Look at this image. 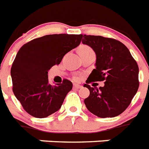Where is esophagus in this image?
Returning a JSON list of instances; mask_svg holds the SVG:
<instances>
[{
  "label": "esophagus",
  "instance_id": "1",
  "mask_svg": "<svg viewBox=\"0 0 149 149\" xmlns=\"http://www.w3.org/2000/svg\"><path fill=\"white\" fill-rule=\"evenodd\" d=\"M73 88L75 89H79V88H81L82 86L81 85H79V84H73Z\"/></svg>",
  "mask_w": 149,
  "mask_h": 149
}]
</instances>
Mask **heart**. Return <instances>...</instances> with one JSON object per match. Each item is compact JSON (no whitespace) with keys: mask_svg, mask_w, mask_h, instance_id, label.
I'll return each instance as SVG.
<instances>
[{"mask_svg":"<svg viewBox=\"0 0 149 149\" xmlns=\"http://www.w3.org/2000/svg\"><path fill=\"white\" fill-rule=\"evenodd\" d=\"M91 51H92V49H91V47L87 46V45H82V46L79 47V52H91ZM74 79L78 80V77H75Z\"/></svg>","mask_w":149,"mask_h":149,"instance_id":"1","label":"heart"}]
</instances>
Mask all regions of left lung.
<instances>
[{"instance_id":"1","label":"left lung","mask_w":149,"mask_h":149,"mask_svg":"<svg viewBox=\"0 0 149 149\" xmlns=\"http://www.w3.org/2000/svg\"><path fill=\"white\" fill-rule=\"evenodd\" d=\"M83 38L82 43L90 46L96 54V68L84 84L90 91L84 104L97 117L118 116L128 108L139 89L138 64L119 41L86 34ZM103 80L105 85L99 89L87 84Z\"/></svg>"}]
</instances>
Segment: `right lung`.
I'll list each match as a JSON object with an SVG mask.
<instances>
[{
  "mask_svg": "<svg viewBox=\"0 0 149 149\" xmlns=\"http://www.w3.org/2000/svg\"><path fill=\"white\" fill-rule=\"evenodd\" d=\"M82 34H49L26 43L20 48L10 69L13 92L24 109L32 116L46 118L61 108L72 89L64 79L52 85L47 73L59 65L68 52L80 45Z\"/></svg>",
  "mask_w": 149,
  "mask_h": 149,
  "instance_id": "add662e5",
  "label": "right lung"
}]
</instances>
